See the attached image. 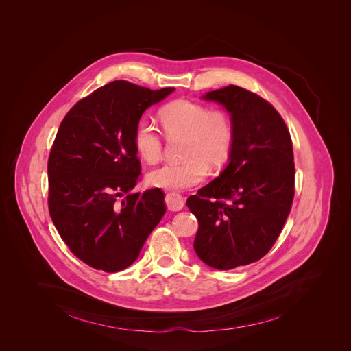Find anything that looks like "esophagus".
<instances>
[{"label":"esophagus","mask_w":351,"mask_h":351,"mask_svg":"<svg viewBox=\"0 0 351 351\" xmlns=\"http://www.w3.org/2000/svg\"><path fill=\"white\" fill-rule=\"evenodd\" d=\"M166 205L169 210H181L184 208V199L178 193L166 195Z\"/></svg>","instance_id":"obj_1"}]
</instances>
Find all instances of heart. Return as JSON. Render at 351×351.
Segmentation results:
<instances>
[{
  "mask_svg": "<svg viewBox=\"0 0 351 351\" xmlns=\"http://www.w3.org/2000/svg\"><path fill=\"white\" fill-rule=\"evenodd\" d=\"M159 119L167 135H185L184 162H165L147 174L151 186L181 191L204 181L208 167L221 166L232 147V121L221 110H212L199 102L176 100L165 105ZM135 146L147 162L159 159L162 138L149 120H141L135 130Z\"/></svg>",
  "mask_w": 351,
  "mask_h": 351,
  "instance_id": "heart-1",
  "label": "heart"
}]
</instances>
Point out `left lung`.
Segmentation results:
<instances>
[{"label": "left lung", "instance_id": "obj_1", "mask_svg": "<svg viewBox=\"0 0 351 351\" xmlns=\"http://www.w3.org/2000/svg\"><path fill=\"white\" fill-rule=\"evenodd\" d=\"M202 100L230 114L234 141L226 169L191 196L199 220L193 247L201 261L230 270L261 259L277 241L295 195V162L289 131L271 104L230 85Z\"/></svg>", "mask_w": 351, "mask_h": 351}]
</instances>
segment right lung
<instances>
[{
    "instance_id": "obj_1",
    "label": "right lung",
    "mask_w": 351,
    "mask_h": 351,
    "mask_svg": "<svg viewBox=\"0 0 351 351\" xmlns=\"http://www.w3.org/2000/svg\"><path fill=\"white\" fill-rule=\"evenodd\" d=\"M174 88L113 81L64 116L49 158V209L63 242L106 273L132 265L166 212L159 188L131 192L141 176L135 130Z\"/></svg>"
}]
</instances>
